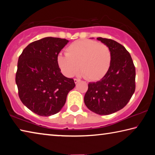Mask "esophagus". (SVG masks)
<instances>
[{
  "instance_id": "1",
  "label": "esophagus",
  "mask_w": 155,
  "mask_h": 155,
  "mask_svg": "<svg viewBox=\"0 0 155 155\" xmlns=\"http://www.w3.org/2000/svg\"><path fill=\"white\" fill-rule=\"evenodd\" d=\"M74 83H75L76 84H77L78 82H79L80 79H78V78H74Z\"/></svg>"
}]
</instances>
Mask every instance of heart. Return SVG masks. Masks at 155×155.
I'll list each match as a JSON object with an SVG mask.
<instances>
[{"label":"heart","mask_w":155,"mask_h":155,"mask_svg":"<svg viewBox=\"0 0 155 155\" xmlns=\"http://www.w3.org/2000/svg\"><path fill=\"white\" fill-rule=\"evenodd\" d=\"M59 54L57 62L63 74L68 77L81 72L85 78L98 81L105 77L111 64V52L104 44L90 40L74 41Z\"/></svg>","instance_id":"b5f03b06"}]
</instances>
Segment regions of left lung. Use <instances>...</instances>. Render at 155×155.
I'll return each mask as SVG.
<instances>
[{"label": "left lung", "mask_w": 155, "mask_h": 155, "mask_svg": "<svg viewBox=\"0 0 155 155\" xmlns=\"http://www.w3.org/2000/svg\"><path fill=\"white\" fill-rule=\"evenodd\" d=\"M97 40L109 48L111 64L103 78L88 84L84 102L90 111L109 115L124 108L134 94L135 68L130 53L122 44L111 39Z\"/></svg>", "instance_id": "1"}]
</instances>
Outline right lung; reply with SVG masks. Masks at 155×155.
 <instances>
[{
	"label": "right lung",
	"instance_id": "obj_1",
	"mask_svg": "<svg viewBox=\"0 0 155 155\" xmlns=\"http://www.w3.org/2000/svg\"><path fill=\"white\" fill-rule=\"evenodd\" d=\"M68 42L65 39L44 38L28 44L18 59V96L28 109L41 116L58 113L75 87L74 79L64 77L57 62Z\"/></svg>",
	"mask_w": 155,
	"mask_h": 155
}]
</instances>
